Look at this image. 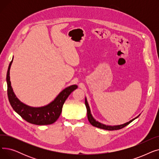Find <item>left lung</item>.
Returning <instances> with one entry per match:
<instances>
[{"label": "left lung", "mask_w": 159, "mask_h": 159, "mask_svg": "<svg viewBox=\"0 0 159 159\" xmlns=\"http://www.w3.org/2000/svg\"><path fill=\"white\" fill-rule=\"evenodd\" d=\"M85 105L86 107V109H87V114H88V119L89 122H90V124L92 125V126L98 128H101V129H106V130H109V131H111V130H116V129H122L123 128H124L125 126H126L127 125H128L129 123H131L132 121L134 120L135 119H136L137 118H138L139 115L137 116V117H135V119H133L132 120H131L130 121L123 124H120V125H117V126H107V125L106 124H103L101 122H99L98 121H97L93 117L91 113V110H90V108L89 106V104L88 103L87 101V99L86 98H85Z\"/></svg>", "instance_id": "1"}]
</instances>
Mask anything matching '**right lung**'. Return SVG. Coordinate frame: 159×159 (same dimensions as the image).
<instances>
[{
  "label": "right lung",
  "mask_w": 159,
  "mask_h": 159,
  "mask_svg": "<svg viewBox=\"0 0 159 159\" xmlns=\"http://www.w3.org/2000/svg\"><path fill=\"white\" fill-rule=\"evenodd\" d=\"M13 59L8 67L6 81L7 96L10 103L15 112L26 121L36 125H48L54 123L61 115L62 106L70 93L76 89L77 85H71L63 89L52 102L43 107H31L20 102L15 95L11 86L10 70Z\"/></svg>",
  "instance_id": "add662e5"
}]
</instances>
